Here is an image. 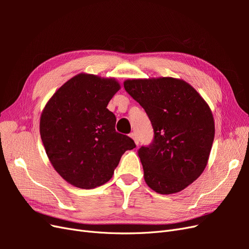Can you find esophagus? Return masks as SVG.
<instances>
[{"instance_id": "esophagus-1", "label": "esophagus", "mask_w": 249, "mask_h": 249, "mask_svg": "<svg viewBox=\"0 0 249 249\" xmlns=\"http://www.w3.org/2000/svg\"><path fill=\"white\" fill-rule=\"evenodd\" d=\"M130 137L134 140L135 143H136V145H138L139 140H138V138H137V136H136V134H135V133H131V134H130Z\"/></svg>"}]
</instances>
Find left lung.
Returning <instances> with one entry per match:
<instances>
[{"label": "left lung", "instance_id": "obj_1", "mask_svg": "<svg viewBox=\"0 0 249 249\" xmlns=\"http://www.w3.org/2000/svg\"><path fill=\"white\" fill-rule=\"evenodd\" d=\"M124 86L145 110L155 133L152 144L138 150L145 183L160 194L184 190L208 164L215 135L209 105L180 79H129Z\"/></svg>", "mask_w": 249, "mask_h": 249}]
</instances>
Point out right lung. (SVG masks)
<instances>
[{
	"mask_svg": "<svg viewBox=\"0 0 249 249\" xmlns=\"http://www.w3.org/2000/svg\"><path fill=\"white\" fill-rule=\"evenodd\" d=\"M120 89L115 78L81 72L52 95L39 124L40 137L53 167L67 183L93 189L107 183L134 141L115 131L107 109Z\"/></svg>",
	"mask_w": 249,
	"mask_h": 249,
	"instance_id": "right-lung-1",
	"label": "right lung"
}]
</instances>
